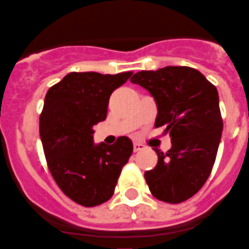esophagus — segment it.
Returning <instances> with one entry per match:
<instances>
[{
  "label": "esophagus",
  "mask_w": 249,
  "mask_h": 249,
  "mask_svg": "<svg viewBox=\"0 0 249 249\" xmlns=\"http://www.w3.org/2000/svg\"><path fill=\"white\" fill-rule=\"evenodd\" d=\"M141 149H144V145H142V144H140V142H135V144H133V151L139 152L141 151Z\"/></svg>",
  "instance_id": "1"
}]
</instances>
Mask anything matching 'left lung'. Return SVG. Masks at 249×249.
<instances>
[{
    "label": "left lung",
    "instance_id": "left-lung-1",
    "mask_svg": "<svg viewBox=\"0 0 249 249\" xmlns=\"http://www.w3.org/2000/svg\"><path fill=\"white\" fill-rule=\"evenodd\" d=\"M151 93L157 104L155 126H164L172 148L144 173L151 193L164 203L178 204L201 189L212 172L223 119L213 84L189 66L141 71L130 78Z\"/></svg>",
    "mask_w": 249,
    "mask_h": 249
}]
</instances>
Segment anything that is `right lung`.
<instances>
[{"mask_svg": "<svg viewBox=\"0 0 249 249\" xmlns=\"http://www.w3.org/2000/svg\"><path fill=\"white\" fill-rule=\"evenodd\" d=\"M130 76L132 71H71L46 93L40 116L46 164L62 192L82 207H96L113 196L133 152L125 136L113 145L93 142V126L107 119L110 94Z\"/></svg>", "mask_w": 249, "mask_h": 249, "instance_id": "1", "label": "right lung"}]
</instances>
